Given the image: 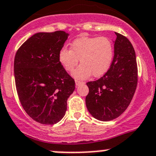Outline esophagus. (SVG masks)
<instances>
[{"mask_svg":"<svg viewBox=\"0 0 156 156\" xmlns=\"http://www.w3.org/2000/svg\"><path fill=\"white\" fill-rule=\"evenodd\" d=\"M75 84H76L77 86H78V85H83V84H85V82H84V81L76 80V81H75Z\"/></svg>","mask_w":156,"mask_h":156,"instance_id":"esophagus-1","label":"esophagus"}]
</instances>
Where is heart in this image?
<instances>
[{
	"instance_id": "heart-1",
	"label": "heart",
	"mask_w": 156,
	"mask_h": 156,
	"mask_svg": "<svg viewBox=\"0 0 156 156\" xmlns=\"http://www.w3.org/2000/svg\"><path fill=\"white\" fill-rule=\"evenodd\" d=\"M114 57L113 43L107 37H81L71 44V48H63L58 54L61 65L71 72L78 64L81 65L74 71L78 79L91 76L100 77L107 72Z\"/></svg>"
}]
</instances>
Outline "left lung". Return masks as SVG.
Segmentation results:
<instances>
[{"mask_svg": "<svg viewBox=\"0 0 156 156\" xmlns=\"http://www.w3.org/2000/svg\"><path fill=\"white\" fill-rule=\"evenodd\" d=\"M114 58L110 68L99 79L87 82L85 98L90 114L99 121L116 119L130 104L138 83V68L134 48L129 39L115 33Z\"/></svg>", "mask_w": 156, "mask_h": 156, "instance_id": "obj_1", "label": "left lung"}]
</instances>
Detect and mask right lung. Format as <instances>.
<instances>
[{
  "mask_svg": "<svg viewBox=\"0 0 156 156\" xmlns=\"http://www.w3.org/2000/svg\"><path fill=\"white\" fill-rule=\"evenodd\" d=\"M68 37L63 30L37 33L15 55L14 78L19 100L27 114L41 124L54 125L62 120L67 100L75 88V80L58 59Z\"/></svg>",
  "mask_w": 156,
  "mask_h": 156,
  "instance_id": "add662e5",
  "label": "right lung"
}]
</instances>
